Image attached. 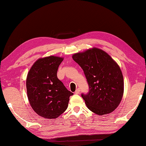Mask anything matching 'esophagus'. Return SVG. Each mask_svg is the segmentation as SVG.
<instances>
[{"label":"esophagus","instance_id":"34e87169","mask_svg":"<svg viewBox=\"0 0 146 146\" xmlns=\"http://www.w3.org/2000/svg\"><path fill=\"white\" fill-rule=\"evenodd\" d=\"M80 92V88H78V89L76 90V91L75 92V94H79Z\"/></svg>","mask_w":146,"mask_h":146}]
</instances>
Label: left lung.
I'll use <instances>...</instances> for the list:
<instances>
[{
    "label": "left lung",
    "mask_w": 146,
    "mask_h": 146,
    "mask_svg": "<svg viewBox=\"0 0 146 146\" xmlns=\"http://www.w3.org/2000/svg\"><path fill=\"white\" fill-rule=\"evenodd\" d=\"M72 58L84 71L89 92L82 97L89 110L103 115L119 106L123 94V78L119 65L97 48L75 53Z\"/></svg>",
    "instance_id": "left-lung-1"
}]
</instances>
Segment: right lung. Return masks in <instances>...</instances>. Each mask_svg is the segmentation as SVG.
<instances>
[{"label": "right lung", "instance_id": "obj_1", "mask_svg": "<svg viewBox=\"0 0 146 146\" xmlns=\"http://www.w3.org/2000/svg\"><path fill=\"white\" fill-rule=\"evenodd\" d=\"M63 57L49 56L39 58L31 68L26 78L27 94L35 112L45 119L58 118L66 110L70 97L68 91L57 77Z\"/></svg>", "mask_w": 146, "mask_h": 146}]
</instances>
